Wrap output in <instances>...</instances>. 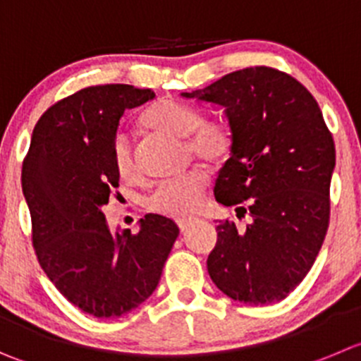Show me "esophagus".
Instances as JSON below:
<instances>
[{
	"instance_id": "1",
	"label": "esophagus",
	"mask_w": 361,
	"mask_h": 361,
	"mask_svg": "<svg viewBox=\"0 0 361 361\" xmlns=\"http://www.w3.org/2000/svg\"><path fill=\"white\" fill-rule=\"evenodd\" d=\"M193 223H195V219H178L177 225H178V228H180V232H184V230L190 228Z\"/></svg>"
}]
</instances>
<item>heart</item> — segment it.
Masks as SVG:
<instances>
[{
  "mask_svg": "<svg viewBox=\"0 0 361 361\" xmlns=\"http://www.w3.org/2000/svg\"><path fill=\"white\" fill-rule=\"evenodd\" d=\"M143 123L150 129L184 138L186 154L197 157L207 166H219L234 150V133L226 123L205 122L197 108L183 102L166 101L150 109L143 116ZM113 164L123 178L138 177L131 143L123 133L113 138ZM209 178L202 168L193 166L184 173L163 180L147 198V207L166 218L184 219L197 214L207 191Z\"/></svg>",
  "mask_w": 361,
  "mask_h": 361,
  "instance_id": "obj_1",
  "label": "heart"
}]
</instances>
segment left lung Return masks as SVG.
Segmentation results:
<instances>
[{
  "instance_id": "left-lung-1",
  "label": "left lung",
  "mask_w": 361,
  "mask_h": 361,
  "mask_svg": "<svg viewBox=\"0 0 361 361\" xmlns=\"http://www.w3.org/2000/svg\"><path fill=\"white\" fill-rule=\"evenodd\" d=\"M184 97L225 108L235 145L214 197L239 219L252 218L246 226L219 221L209 276L234 301L283 300L314 266L329 225L335 143L321 108L293 75L266 65Z\"/></svg>"
}]
</instances>
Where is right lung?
Here are the masks:
<instances>
[{"label": "right lung", "mask_w": 361, "mask_h": 361, "mask_svg": "<svg viewBox=\"0 0 361 361\" xmlns=\"http://www.w3.org/2000/svg\"><path fill=\"white\" fill-rule=\"evenodd\" d=\"M156 97L131 85H99L44 111L20 170L37 260L74 307L99 319L135 310L159 283L178 235L147 214L138 234L109 232L102 205L118 188L113 138L126 109Z\"/></svg>", "instance_id": "1"}]
</instances>
